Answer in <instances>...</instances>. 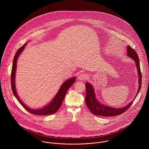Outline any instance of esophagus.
Returning a JSON list of instances; mask_svg holds the SVG:
<instances>
[{
    "label": "esophagus",
    "mask_w": 149,
    "mask_h": 149,
    "mask_svg": "<svg viewBox=\"0 0 149 149\" xmlns=\"http://www.w3.org/2000/svg\"><path fill=\"white\" fill-rule=\"evenodd\" d=\"M78 78H79V80L84 81V80H86V79L88 78V74H87L86 73H81V74L79 76Z\"/></svg>",
    "instance_id": "obj_1"
}]
</instances>
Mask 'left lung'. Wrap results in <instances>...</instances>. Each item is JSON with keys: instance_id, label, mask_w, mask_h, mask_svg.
<instances>
[{"instance_id": "left-lung-1", "label": "left lung", "mask_w": 149, "mask_h": 149, "mask_svg": "<svg viewBox=\"0 0 149 149\" xmlns=\"http://www.w3.org/2000/svg\"><path fill=\"white\" fill-rule=\"evenodd\" d=\"M127 56L133 59L135 61L136 65L137 71H138V75L139 77V86L137 93L135 95V98L138 95V93L139 92L140 89L141 88V83H142V74L141 72L140 69V64H139V60L138 58V56L136 52L132 49L130 46L127 47ZM86 86V96H85V103L86 106L91 111V112L97 116H116L122 114V113L125 112L131 105L132 104V100L129 104H127V106L122 108H114L112 107L106 106L104 104H102L99 102L97 98L96 97V95L95 93V89L93 87L92 85L89 83H86L85 84ZM135 100V99H134Z\"/></svg>"}]
</instances>
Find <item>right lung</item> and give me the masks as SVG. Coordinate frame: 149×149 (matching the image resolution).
Segmentation results:
<instances>
[{"label":"right lung","mask_w":149,"mask_h":149,"mask_svg":"<svg viewBox=\"0 0 149 149\" xmlns=\"http://www.w3.org/2000/svg\"><path fill=\"white\" fill-rule=\"evenodd\" d=\"M27 42L24 44L22 47H21L17 52L15 54L13 62V67L11 70V88L13 92V94L17 99L19 103L28 112L31 113L34 115H51L56 113L60 107L61 106V104L63 102L65 96L68 90V89L72 85V84L76 81V77H72L69 79L68 80H66L64 83L61 86L59 91H58L56 95L53 99V100L46 106L43 107L40 109H31L24 104L21 100L20 99L19 97L18 96L15 86V73L17 69V63L18 58L21 54L22 52L24 49L25 46L27 45Z\"/></svg>","instance_id":"1"}]
</instances>
